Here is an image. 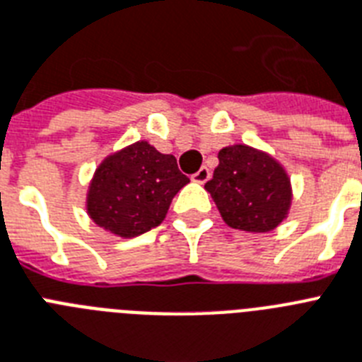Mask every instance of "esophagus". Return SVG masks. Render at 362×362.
I'll use <instances>...</instances> for the list:
<instances>
[{"instance_id":"1","label":"esophagus","mask_w":362,"mask_h":362,"mask_svg":"<svg viewBox=\"0 0 362 362\" xmlns=\"http://www.w3.org/2000/svg\"><path fill=\"white\" fill-rule=\"evenodd\" d=\"M209 179H211V170L207 166H202L196 174H192V181L196 183H207Z\"/></svg>"}]
</instances>
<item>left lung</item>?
I'll list each match as a JSON object with an SVG mask.
<instances>
[{
  "label": "left lung",
  "instance_id": "1",
  "mask_svg": "<svg viewBox=\"0 0 362 362\" xmlns=\"http://www.w3.org/2000/svg\"><path fill=\"white\" fill-rule=\"evenodd\" d=\"M218 168L205 183L228 226L264 233L277 228L291 207V181L270 155L250 146L218 153Z\"/></svg>",
  "mask_w": 362,
  "mask_h": 362
}]
</instances>
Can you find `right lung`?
Wrapping results in <instances>:
<instances>
[{
  "instance_id": "right-lung-1",
  "label": "right lung",
  "mask_w": 362,
  "mask_h": 362,
  "mask_svg": "<svg viewBox=\"0 0 362 362\" xmlns=\"http://www.w3.org/2000/svg\"><path fill=\"white\" fill-rule=\"evenodd\" d=\"M188 183L174 155L140 140L107 157L95 170L86 209L98 226L139 237L164 220L175 194Z\"/></svg>"
}]
</instances>
